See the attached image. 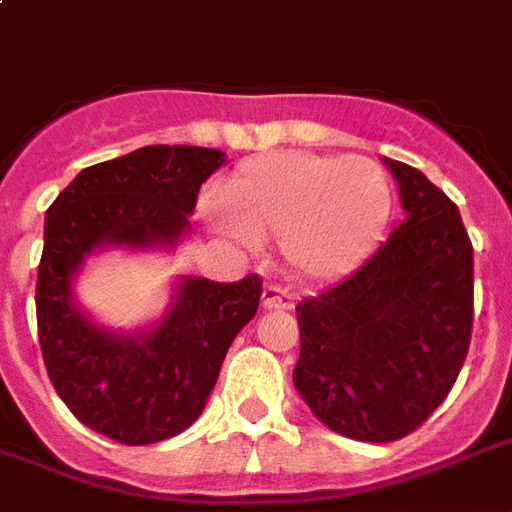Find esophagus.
<instances>
[{"label": "esophagus", "instance_id": "esophagus-1", "mask_svg": "<svg viewBox=\"0 0 512 512\" xmlns=\"http://www.w3.org/2000/svg\"><path fill=\"white\" fill-rule=\"evenodd\" d=\"M263 308L265 311H287V308H292V295H289L287 289L268 284L263 289Z\"/></svg>", "mask_w": 512, "mask_h": 512}]
</instances>
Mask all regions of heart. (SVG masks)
I'll return each instance as SVG.
<instances>
[{"instance_id": "b5f03b06", "label": "heart", "mask_w": 512, "mask_h": 512, "mask_svg": "<svg viewBox=\"0 0 512 512\" xmlns=\"http://www.w3.org/2000/svg\"><path fill=\"white\" fill-rule=\"evenodd\" d=\"M228 220L217 231L247 247L279 236L281 255L305 279H337L353 271L393 215V185L372 159L281 151L241 164L223 185Z\"/></svg>"}]
</instances>
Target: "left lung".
<instances>
[{
  "mask_svg": "<svg viewBox=\"0 0 512 512\" xmlns=\"http://www.w3.org/2000/svg\"><path fill=\"white\" fill-rule=\"evenodd\" d=\"M406 220L361 268L297 305V393L329 430L388 444L449 396L473 329V244L420 170L382 159Z\"/></svg>",
  "mask_w": 512,
  "mask_h": 512,
  "instance_id": "1",
  "label": "left lung"
}]
</instances>
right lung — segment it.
<instances>
[{
  "instance_id": "add662e5",
  "label": "right lung",
  "mask_w": 512,
  "mask_h": 512,
  "mask_svg": "<svg viewBox=\"0 0 512 512\" xmlns=\"http://www.w3.org/2000/svg\"><path fill=\"white\" fill-rule=\"evenodd\" d=\"M223 162L215 148H138L79 172L44 217L36 276L44 366L76 420L119 444H156L196 422L263 289L257 276L233 284L183 276L162 319L116 332L79 305L74 281L103 249H175L191 231L201 183Z\"/></svg>"
}]
</instances>
